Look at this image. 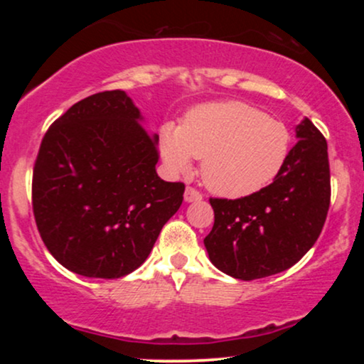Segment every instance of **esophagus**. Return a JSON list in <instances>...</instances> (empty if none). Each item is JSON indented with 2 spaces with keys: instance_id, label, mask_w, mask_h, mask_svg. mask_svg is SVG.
I'll return each instance as SVG.
<instances>
[{
  "instance_id": "esophagus-1",
  "label": "esophagus",
  "mask_w": 364,
  "mask_h": 364,
  "mask_svg": "<svg viewBox=\"0 0 364 364\" xmlns=\"http://www.w3.org/2000/svg\"><path fill=\"white\" fill-rule=\"evenodd\" d=\"M203 196H202V193H200L198 190H195V188H191V186H188L186 188V191H185V200L186 202H200V200H202Z\"/></svg>"
}]
</instances>
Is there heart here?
Segmentation results:
<instances>
[{"instance_id": "b5f03b06", "label": "heart", "mask_w": 364, "mask_h": 364, "mask_svg": "<svg viewBox=\"0 0 364 364\" xmlns=\"http://www.w3.org/2000/svg\"><path fill=\"white\" fill-rule=\"evenodd\" d=\"M292 133L282 119L241 101L196 106L179 127L164 124L161 152L169 166L186 171L202 159L208 190L228 198L262 191L286 168Z\"/></svg>"}]
</instances>
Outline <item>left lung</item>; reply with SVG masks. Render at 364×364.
I'll return each mask as SVG.
<instances>
[{
    "mask_svg": "<svg viewBox=\"0 0 364 364\" xmlns=\"http://www.w3.org/2000/svg\"><path fill=\"white\" fill-rule=\"evenodd\" d=\"M286 168L243 198H210L214 228L203 240L219 270L241 281L287 270L318 240L330 207L327 140L304 118Z\"/></svg>",
    "mask_w": 364,
    "mask_h": 364,
    "instance_id": "left-lung-1",
    "label": "left lung"
}]
</instances>
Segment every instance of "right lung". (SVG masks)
Instances as JSON below:
<instances>
[{"label":"right lung","instance_id":"obj_1","mask_svg":"<svg viewBox=\"0 0 364 364\" xmlns=\"http://www.w3.org/2000/svg\"><path fill=\"white\" fill-rule=\"evenodd\" d=\"M123 90L73 104L46 132L32 210L49 253L75 274L119 279L139 269L183 203L185 183L156 173L157 135Z\"/></svg>","mask_w":364,"mask_h":364}]
</instances>
